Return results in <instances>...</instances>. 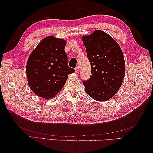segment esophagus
<instances>
[{
	"label": "esophagus",
	"instance_id": "34e87169",
	"mask_svg": "<svg viewBox=\"0 0 153 153\" xmlns=\"http://www.w3.org/2000/svg\"><path fill=\"white\" fill-rule=\"evenodd\" d=\"M75 71H76V72H78L79 71V67L78 66L75 68Z\"/></svg>",
	"mask_w": 153,
	"mask_h": 153
}]
</instances>
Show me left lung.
<instances>
[{
    "label": "left lung",
    "mask_w": 153,
    "mask_h": 153,
    "mask_svg": "<svg viewBox=\"0 0 153 153\" xmlns=\"http://www.w3.org/2000/svg\"><path fill=\"white\" fill-rule=\"evenodd\" d=\"M91 67V77L83 81L87 95L97 101H106L121 87L125 75V61L121 48L105 32L95 30L82 37Z\"/></svg>",
    "instance_id": "obj_1"
}]
</instances>
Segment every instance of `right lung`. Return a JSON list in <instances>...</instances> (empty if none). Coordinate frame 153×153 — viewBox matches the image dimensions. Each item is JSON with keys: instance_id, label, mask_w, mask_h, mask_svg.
<instances>
[{"instance_id": "1", "label": "right lung", "mask_w": 153, "mask_h": 153, "mask_svg": "<svg viewBox=\"0 0 153 153\" xmlns=\"http://www.w3.org/2000/svg\"><path fill=\"white\" fill-rule=\"evenodd\" d=\"M65 46L64 39L48 36L29 56L26 66L28 85L37 96L53 98L62 89L68 74L75 71L68 66Z\"/></svg>"}]
</instances>
